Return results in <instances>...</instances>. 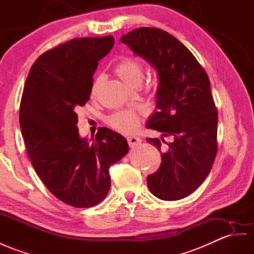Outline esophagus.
Wrapping results in <instances>:
<instances>
[{
    "label": "esophagus",
    "instance_id": "34e87169",
    "mask_svg": "<svg viewBox=\"0 0 254 254\" xmlns=\"http://www.w3.org/2000/svg\"><path fill=\"white\" fill-rule=\"evenodd\" d=\"M127 142H128L129 147L135 148V147H137L138 145H140L141 139L139 137H136V136H128Z\"/></svg>",
    "mask_w": 254,
    "mask_h": 254
}]
</instances>
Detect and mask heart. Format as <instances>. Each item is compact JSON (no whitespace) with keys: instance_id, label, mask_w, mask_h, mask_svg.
I'll use <instances>...</instances> for the list:
<instances>
[{"instance_id":"b5f03b06","label":"heart","mask_w":254,"mask_h":254,"mask_svg":"<svg viewBox=\"0 0 254 254\" xmlns=\"http://www.w3.org/2000/svg\"><path fill=\"white\" fill-rule=\"evenodd\" d=\"M116 74L119 78L125 81L129 87H138L144 78V65L139 60L133 57H123L122 59L117 63L115 67ZM104 81L102 75L97 76L91 88V94L95 95L97 93L101 83ZM140 122V117L135 110H121L107 118V123L109 127L121 133H134L138 129Z\"/></svg>"}]
</instances>
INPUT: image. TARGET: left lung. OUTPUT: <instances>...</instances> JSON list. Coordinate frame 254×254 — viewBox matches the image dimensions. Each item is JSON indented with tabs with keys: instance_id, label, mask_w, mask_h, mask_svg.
Segmentation results:
<instances>
[{
	"instance_id": "obj_1",
	"label": "left lung",
	"mask_w": 254,
	"mask_h": 254,
	"mask_svg": "<svg viewBox=\"0 0 254 254\" xmlns=\"http://www.w3.org/2000/svg\"><path fill=\"white\" fill-rule=\"evenodd\" d=\"M121 43L157 69L158 110L147 127L174 139L165 142L160 168L147 177L148 188L161 199H181L203 184L218 150V112L209 78L191 51L166 31L138 28ZM146 139L161 151L159 138Z\"/></svg>"
}]
</instances>
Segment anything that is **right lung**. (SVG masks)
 <instances>
[{
  "mask_svg": "<svg viewBox=\"0 0 254 254\" xmlns=\"http://www.w3.org/2000/svg\"><path fill=\"white\" fill-rule=\"evenodd\" d=\"M114 43L108 35L58 45L38 57L23 88L19 121L31 163L57 198L77 208L106 197L109 167L128 151L127 139L107 127L90 140L77 128L76 109L89 101L97 62Z\"/></svg>",
  "mask_w": 254,
  "mask_h": 254,
  "instance_id": "add662e5",
  "label": "right lung"
}]
</instances>
